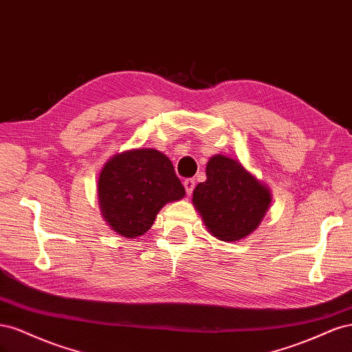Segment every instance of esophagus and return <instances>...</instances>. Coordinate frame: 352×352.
Listing matches in <instances>:
<instances>
[{"label": "esophagus", "instance_id": "obj_1", "mask_svg": "<svg viewBox=\"0 0 352 352\" xmlns=\"http://www.w3.org/2000/svg\"><path fill=\"white\" fill-rule=\"evenodd\" d=\"M184 186H185L186 194H188V195H192V190H194V188H195V179H192V177L185 179Z\"/></svg>", "mask_w": 352, "mask_h": 352}]
</instances>
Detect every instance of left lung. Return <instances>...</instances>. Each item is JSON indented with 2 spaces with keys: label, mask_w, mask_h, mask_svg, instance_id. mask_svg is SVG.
Returning <instances> with one entry per match:
<instances>
[{
  "label": "left lung",
  "mask_w": 352,
  "mask_h": 352,
  "mask_svg": "<svg viewBox=\"0 0 352 352\" xmlns=\"http://www.w3.org/2000/svg\"><path fill=\"white\" fill-rule=\"evenodd\" d=\"M206 173V182L194 189L192 202L208 232L225 242L248 236L270 206V189L236 160L221 154L208 160Z\"/></svg>",
  "instance_id": "obj_1"
}]
</instances>
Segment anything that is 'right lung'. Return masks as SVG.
I'll list each match as a JSON object with an SVG mask.
<instances>
[{
	"label": "right lung",
	"mask_w": 352,
	"mask_h": 352,
	"mask_svg": "<svg viewBox=\"0 0 352 352\" xmlns=\"http://www.w3.org/2000/svg\"><path fill=\"white\" fill-rule=\"evenodd\" d=\"M185 197L168 157L154 148L117 154L98 177V202L107 225L120 236L136 238L153 226L164 204Z\"/></svg>",
	"instance_id": "add662e5"
}]
</instances>
